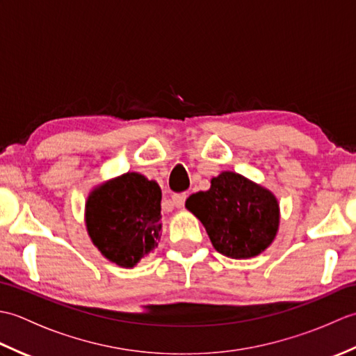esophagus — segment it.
<instances>
[{
	"instance_id": "1",
	"label": "esophagus",
	"mask_w": 356,
	"mask_h": 356,
	"mask_svg": "<svg viewBox=\"0 0 356 356\" xmlns=\"http://www.w3.org/2000/svg\"><path fill=\"white\" fill-rule=\"evenodd\" d=\"M174 207L176 208H182L185 205V200H186V193H180V194H174L171 197Z\"/></svg>"
}]
</instances>
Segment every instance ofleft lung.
<instances>
[{
    "label": "left lung",
    "instance_id": "left-lung-1",
    "mask_svg": "<svg viewBox=\"0 0 356 356\" xmlns=\"http://www.w3.org/2000/svg\"><path fill=\"white\" fill-rule=\"evenodd\" d=\"M185 207L205 226L216 251L229 259L259 255L277 236L275 195L237 172L213 177L209 190L190 195Z\"/></svg>",
    "mask_w": 356,
    "mask_h": 356
}]
</instances>
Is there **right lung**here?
Listing matches in <instances>:
<instances>
[{"mask_svg": "<svg viewBox=\"0 0 356 356\" xmlns=\"http://www.w3.org/2000/svg\"><path fill=\"white\" fill-rule=\"evenodd\" d=\"M162 191L139 172L101 184L86 202V225L93 245L110 261L134 268L161 240Z\"/></svg>", "mask_w": 356, "mask_h": 356, "instance_id": "add662e5", "label": "right lung"}]
</instances>
